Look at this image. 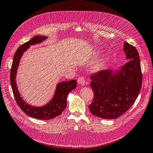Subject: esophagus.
Instances as JSON below:
<instances>
[{
	"mask_svg": "<svg viewBox=\"0 0 153 153\" xmlns=\"http://www.w3.org/2000/svg\"><path fill=\"white\" fill-rule=\"evenodd\" d=\"M77 83L79 85H81V86H84L85 85V79H84V77H79L77 79Z\"/></svg>",
	"mask_w": 153,
	"mask_h": 153,
	"instance_id": "1",
	"label": "esophagus"
}]
</instances>
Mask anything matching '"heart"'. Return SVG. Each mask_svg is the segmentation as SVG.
Returning <instances> with one entry per match:
<instances>
[{
  "mask_svg": "<svg viewBox=\"0 0 153 153\" xmlns=\"http://www.w3.org/2000/svg\"><path fill=\"white\" fill-rule=\"evenodd\" d=\"M105 60H102V61L98 64V65H97L96 66L93 67V68H92V71L94 72H98V71H99L100 70H101L102 68H104V66H105Z\"/></svg>",
  "mask_w": 153,
  "mask_h": 153,
  "instance_id": "1",
  "label": "heart"
}]
</instances>
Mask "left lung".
Segmentation results:
<instances>
[{
    "label": "left lung",
    "mask_w": 153,
    "mask_h": 153,
    "mask_svg": "<svg viewBox=\"0 0 153 153\" xmlns=\"http://www.w3.org/2000/svg\"><path fill=\"white\" fill-rule=\"evenodd\" d=\"M125 65L117 70H105L92 76L94 99L88 108L92 114L105 119L118 118L130 109L141 90L142 74L136 48L124 42Z\"/></svg>",
    "instance_id": "left-lung-1"
}]
</instances>
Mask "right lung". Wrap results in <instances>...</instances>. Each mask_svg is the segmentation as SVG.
Segmentation results:
<instances>
[{
  "label": "right lung",
  "mask_w": 153,
  "mask_h": 153,
  "mask_svg": "<svg viewBox=\"0 0 153 153\" xmlns=\"http://www.w3.org/2000/svg\"><path fill=\"white\" fill-rule=\"evenodd\" d=\"M48 36H35L30 40L21 45L15 53L10 72V83L12 85L13 96L19 108L22 111L32 118L49 120L55 118L62 113L66 108L67 96L71 91L76 88V80L72 79L68 81H62L57 83L53 97L47 104L42 106H34L28 104L25 101L18 90L16 83V76L19 62L23 53L30 48V45L41 44L46 40Z\"/></svg>",
  "instance_id": "obj_1"
}]
</instances>
